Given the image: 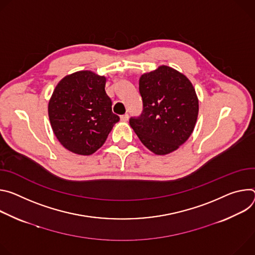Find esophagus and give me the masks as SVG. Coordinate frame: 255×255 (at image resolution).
Returning a JSON list of instances; mask_svg holds the SVG:
<instances>
[{
    "label": "esophagus",
    "instance_id": "34e87169",
    "mask_svg": "<svg viewBox=\"0 0 255 255\" xmlns=\"http://www.w3.org/2000/svg\"><path fill=\"white\" fill-rule=\"evenodd\" d=\"M121 121H123V122H128V113L121 116Z\"/></svg>",
    "mask_w": 255,
    "mask_h": 255
}]
</instances>
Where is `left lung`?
<instances>
[{
	"label": "left lung",
	"instance_id": "8db88e82",
	"mask_svg": "<svg viewBox=\"0 0 255 255\" xmlns=\"http://www.w3.org/2000/svg\"><path fill=\"white\" fill-rule=\"evenodd\" d=\"M143 112L129 125L140 142L156 155L171 153L193 131L199 115V99L186 76L168 67L140 76Z\"/></svg>",
	"mask_w": 255,
	"mask_h": 255
}]
</instances>
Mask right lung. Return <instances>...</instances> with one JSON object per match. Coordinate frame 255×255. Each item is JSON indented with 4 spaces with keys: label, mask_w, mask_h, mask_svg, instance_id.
I'll use <instances>...</instances> for the list:
<instances>
[{
    "label": "right lung",
    "mask_w": 255,
    "mask_h": 255,
    "mask_svg": "<svg viewBox=\"0 0 255 255\" xmlns=\"http://www.w3.org/2000/svg\"><path fill=\"white\" fill-rule=\"evenodd\" d=\"M106 78L79 71L63 78L48 102V118L59 142L69 151L88 156L104 143L119 116L105 92Z\"/></svg>",
    "instance_id": "1"
}]
</instances>
